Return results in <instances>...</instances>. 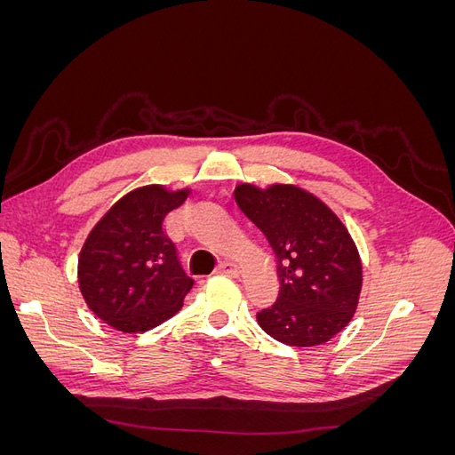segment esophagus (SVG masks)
<instances>
[{"instance_id": "obj_1", "label": "esophagus", "mask_w": 455, "mask_h": 455, "mask_svg": "<svg viewBox=\"0 0 455 455\" xmlns=\"http://www.w3.org/2000/svg\"><path fill=\"white\" fill-rule=\"evenodd\" d=\"M218 273L228 275V277H237V275L241 273V267L235 264V261H224V264H220Z\"/></svg>"}]
</instances>
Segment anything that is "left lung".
<instances>
[{"instance_id":"1","label":"left lung","mask_w":455,"mask_h":455,"mask_svg":"<svg viewBox=\"0 0 455 455\" xmlns=\"http://www.w3.org/2000/svg\"><path fill=\"white\" fill-rule=\"evenodd\" d=\"M239 209L277 254L281 292L256 315L266 334L284 346L315 347L346 328L359 306L363 261L338 214L294 184L235 188Z\"/></svg>"}]
</instances>
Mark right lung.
I'll return each mask as SVG.
<instances>
[{"label": "right lung", "mask_w": 455, "mask_h": 455, "mask_svg": "<svg viewBox=\"0 0 455 455\" xmlns=\"http://www.w3.org/2000/svg\"><path fill=\"white\" fill-rule=\"evenodd\" d=\"M189 194L163 184L136 188L89 231L77 259L79 291L108 326L139 334L182 309L194 279L180 266L164 220Z\"/></svg>", "instance_id": "right-lung-1"}]
</instances>
